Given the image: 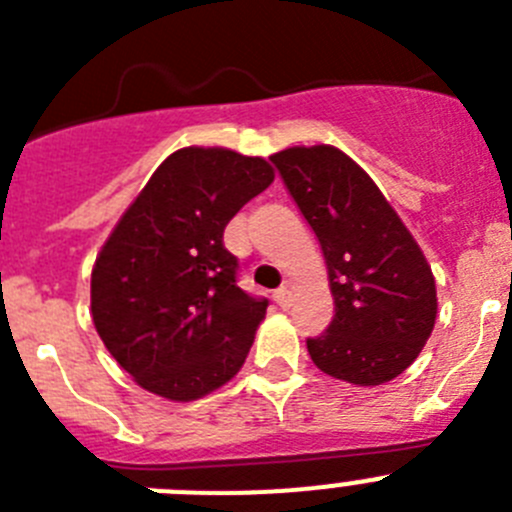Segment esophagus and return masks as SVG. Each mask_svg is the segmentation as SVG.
Segmentation results:
<instances>
[{
	"instance_id": "1",
	"label": "esophagus",
	"mask_w": 512,
	"mask_h": 512,
	"mask_svg": "<svg viewBox=\"0 0 512 512\" xmlns=\"http://www.w3.org/2000/svg\"><path fill=\"white\" fill-rule=\"evenodd\" d=\"M274 302H277L279 307H289V302H292V284L279 287L277 292H274Z\"/></svg>"
}]
</instances>
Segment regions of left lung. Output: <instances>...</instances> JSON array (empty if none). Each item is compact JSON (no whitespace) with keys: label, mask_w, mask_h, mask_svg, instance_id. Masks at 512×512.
<instances>
[{"label":"left lung","mask_w":512,"mask_h":512,"mask_svg":"<svg viewBox=\"0 0 512 512\" xmlns=\"http://www.w3.org/2000/svg\"><path fill=\"white\" fill-rule=\"evenodd\" d=\"M289 194L318 235L336 315L307 338L333 379L377 387L418 359L436 325V279L372 176L336 146L274 153Z\"/></svg>","instance_id":"obj_1"}]
</instances>
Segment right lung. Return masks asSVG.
I'll return each instance as SVG.
<instances>
[{
    "label": "right lung",
    "mask_w": 512,
    "mask_h": 512,
    "mask_svg": "<svg viewBox=\"0 0 512 512\" xmlns=\"http://www.w3.org/2000/svg\"><path fill=\"white\" fill-rule=\"evenodd\" d=\"M271 182L259 156L179 148L112 228L92 269V320L143 390L192 402L241 372L269 302L235 284L223 230Z\"/></svg>",
    "instance_id": "right-lung-1"
}]
</instances>
